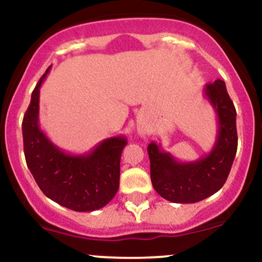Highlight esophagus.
Here are the masks:
<instances>
[{
    "mask_svg": "<svg viewBox=\"0 0 262 262\" xmlns=\"http://www.w3.org/2000/svg\"><path fill=\"white\" fill-rule=\"evenodd\" d=\"M141 134H142V133H141Z\"/></svg>",
    "mask_w": 262,
    "mask_h": 262,
    "instance_id": "34e87169",
    "label": "esophagus"
}]
</instances>
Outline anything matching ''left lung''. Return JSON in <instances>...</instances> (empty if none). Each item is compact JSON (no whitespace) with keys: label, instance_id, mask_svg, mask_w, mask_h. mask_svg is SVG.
<instances>
[{"label":"left lung","instance_id":"8db88e82","mask_svg":"<svg viewBox=\"0 0 262 262\" xmlns=\"http://www.w3.org/2000/svg\"><path fill=\"white\" fill-rule=\"evenodd\" d=\"M204 95L218 118L215 143L207 156L192 162H180L156 142L148 144L150 181L156 191L168 202L186 204L207 199L222 189L236 157V109L224 81L208 83Z\"/></svg>","mask_w":262,"mask_h":262}]
</instances>
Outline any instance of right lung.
Wrapping results in <instances>:
<instances>
[{
	"instance_id": "add662e5",
	"label": "right lung",
	"mask_w": 262,
	"mask_h": 262,
	"mask_svg": "<svg viewBox=\"0 0 262 262\" xmlns=\"http://www.w3.org/2000/svg\"><path fill=\"white\" fill-rule=\"evenodd\" d=\"M49 70L34 89L24 115L26 165L41 191L53 202L75 212L97 210L118 191L121 150L126 146V138L104 139L84 155H70L50 142L39 126V94Z\"/></svg>"
}]
</instances>
